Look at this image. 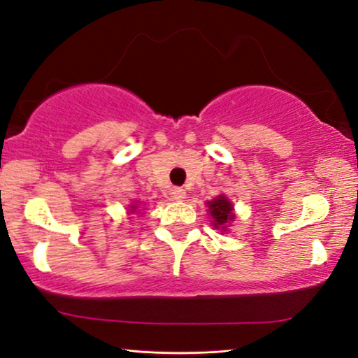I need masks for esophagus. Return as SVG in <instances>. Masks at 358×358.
I'll list each match as a JSON object with an SVG mask.
<instances>
[{"instance_id":"1","label":"esophagus","mask_w":358,"mask_h":358,"mask_svg":"<svg viewBox=\"0 0 358 358\" xmlns=\"http://www.w3.org/2000/svg\"><path fill=\"white\" fill-rule=\"evenodd\" d=\"M185 190L182 189V187H176L174 190H173V199L174 200H178V202H182V200L185 199Z\"/></svg>"}]
</instances>
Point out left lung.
<instances>
[{"mask_svg":"<svg viewBox=\"0 0 358 358\" xmlns=\"http://www.w3.org/2000/svg\"><path fill=\"white\" fill-rule=\"evenodd\" d=\"M208 207V215L212 217V223L217 229H222L224 233L229 223L234 222V212H233V203L229 202L227 195H218L217 199L210 200L207 202Z\"/></svg>","mask_w":358,"mask_h":358,"instance_id":"left-lung-1","label":"left lung"}]
</instances>
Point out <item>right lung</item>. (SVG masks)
Listing matches in <instances>:
<instances>
[{
	"label": "right lung",
	"instance_id": "right-lung-1",
	"mask_svg": "<svg viewBox=\"0 0 358 358\" xmlns=\"http://www.w3.org/2000/svg\"><path fill=\"white\" fill-rule=\"evenodd\" d=\"M136 210H138V202H134L130 205V210H129V213L131 215V213H136ZM140 212V210H138Z\"/></svg>",
	"mask_w": 358,
	"mask_h": 358
}]
</instances>
